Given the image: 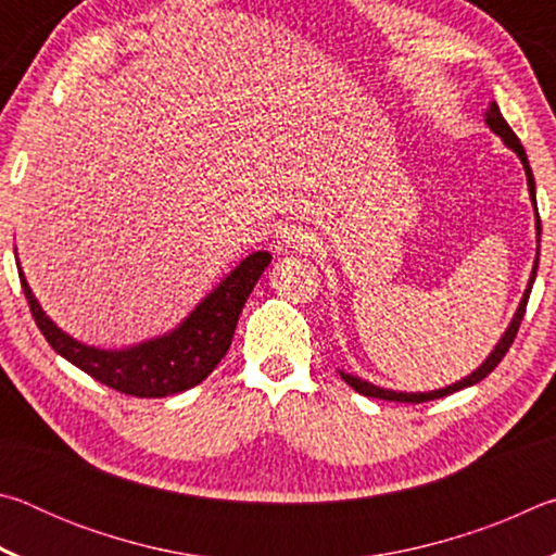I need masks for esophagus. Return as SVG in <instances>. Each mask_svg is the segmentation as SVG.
<instances>
[{"mask_svg":"<svg viewBox=\"0 0 556 556\" xmlns=\"http://www.w3.org/2000/svg\"><path fill=\"white\" fill-rule=\"evenodd\" d=\"M279 248H308L312 244V238H308L306 232H301L299 228H294V225H289V228H285L279 232Z\"/></svg>","mask_w":556,"mask_h":556,"instance_id":"obj_1","label":"esophagus"}]
</instances>
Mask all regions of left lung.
Instances as JSON below:
<instances>
[{
    "label": "left lung",
    "instance_id": "obj_1",
    "mask_svg": "<svg viewBox=\"0 0 556 556\" xmlns=\"http://www.w3.org/2000/svg\"><path fill=\"white\" fill-rule=\"evenodd\" d=\"M485 122H488V127H491V129L495 131V135L501 137L503 142H505L507 147H510L517 156H520V162H522V166H525V174H527V186H530L532 205H534V211H538V203H534V176H532L530 162H527V154H525V149H522V144H520V139H517V135L510 129V125H507L505 117L501 115V108H497L495 102H491V108H488ZM540 235H542V223H540V213H538V242H540ZM538 265H540V248H538V260H534V267H532L530 285H527V289H525V296H522L520 306H517V312H515V316H513V324L507 326V331H505V336L501 338V343H497L495 351L485 357V363L481 365V368L470 372L468 378H464L460 382L448 384V388H444V390H434V392H394V390H382V388H375V384L365 382V380H361V378H353V375H345V372H341V378H343L348 384H351V388H353L355 392L365 394V397H378V400H388V402H412V404L446 397V394H451V392H458V390H464V388H470V384L481 382L483 378H488V375H491V372L497 368V363H501L503 357H505V353L510 351L515 336H517V331H520V324H522V316H525V308H527V299H530L534 277H538Z\"/></svg>",
    "mask_w": 556,
    "mask_h": 556
}]
</instances>
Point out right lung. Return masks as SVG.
<instances>
[{"label":"right lung","mask_w":556,"mask_h":556,"mask_svg":"<svg viewBox=\"0 0 556 556\" xmlns=\"http://www.w3.org/2000/svg\"><path fill=\"white\" fill-rule=\"evenodd\" d=\"M269 262V252H252L220 281V287H215L195 306V312L176 331L154 338V341L131 345L127 351H100V348L73 341L43 314L39 301L26 285L22 267H18V279H22L34 321L55 353L63 355L75 368L88 372L90 378L122 394L168 397V394L195 388L223 361L232 343L244 301H248L252 287L257 285Z\"/></svg>","instance_id":"add662e5"}]
</instances>
